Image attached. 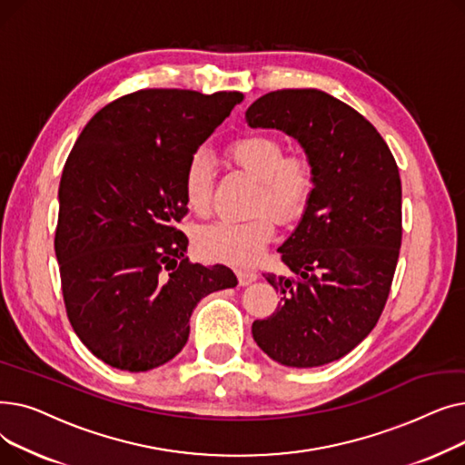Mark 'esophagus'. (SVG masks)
Wrapping results in <instances>:
<instances>
[{
  "instance_id": "1",
  "label": "esophagus",
  "mask_w": 465,
  "mask_h": 465,
  "mask_svg": "<svg viewBox=\"0 0 465 465\" xmlns=\"http://www.w3.org/2000/svg\"><path fill=\"white\" fill-rule=\"evenodd\" d=\"M235 273H237V279H239L241 286H247V284H251L258 279V273L251 272V270H237Z\"/></svg>"
}]
</instances>
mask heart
<instances>
[{
	"instance_id": "heart-1",
	"label": "heart",
	"mask_w": 465,
	"mask_h": 465,
	"mask_svg": "<svg viewBox=\"0 0 465 465\" xmlns=\"http://www.w3.org/2000/svg\"><path fill=\"white\" fill-rule=\"evenodd\" d=\"M228 158L258 179L254 211H270L279 223H292L307 207L314 190V169L303 154H284V144L265 134H252L232 141ZM214 181L207 153L195 151L183 173L184 200L190 211L205 214ZM275 233L270 214L251 220H220L195 233L193 245L200 256L230 265H252Z\"/></svg>"
}]
</instances>
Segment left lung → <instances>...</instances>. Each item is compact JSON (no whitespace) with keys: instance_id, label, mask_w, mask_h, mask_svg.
I'll list each match as a JSON object with an SVG mask.
<instances>
[{"instance_id":"1","label":"left lung","mask_w":465,"mask_h":465,"mask_svg":"<svg viewBox=\"0 0 465 465\" xmlns=\"http://www.w3.org/2000/svg\"><path fill=\"white\" fill-rule=\"evenodd\" d=\"M245 118L294 137L314 169L300 224L279 247L292 277L265 275L281 303L252 337L288 368H319L360 345L384 309L401 247L400 171L371 122L322 90L270 92Z\"/></svg>"}]
</instances>
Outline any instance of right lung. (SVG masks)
Returning <instances> with one entry per match:
<instances>
[{
  "instance_id": "1",
  "label": "right lung",
  "mask_w": 465,
  "mask_h": 465,
  "mask_svg": "<svg viewBox=\"0 0 465 465\" xmlns=\"http://www.w3.org/2000/svg\"><path fill=\"white\" fill-rule=\"evenodd\" d=\"M241 102V92L139 90L97 111L73 144L54 251L67 319L111 368L139 373L175 358L193 307L237 284L226 265L190 263L175 224L188 211V158Z\"/></svg>"
}]
</instances>
